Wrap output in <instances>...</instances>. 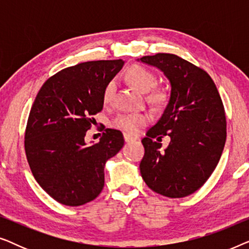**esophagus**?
Returning <instances> with one entry per match:
<instances>
[{"label": "esophagus", "mask_w": 249, "mask_h": 249, "mask_svg": "<svg viewBox=\"0 0 249 249\" xmlns=\"http://www.w3.org/2000/svg\"><path fill=\"white\" fill-rule=\"evenodd\" d=\"M124 141L127 142H135L136 139L137 138H135V137H132V136H130V135H128V134H124Z\"/></svg>", "instance_id": "1"}]
</instances>
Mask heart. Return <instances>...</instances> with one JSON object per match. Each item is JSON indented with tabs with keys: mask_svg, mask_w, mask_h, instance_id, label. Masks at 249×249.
I'll return each mask as SVG.
<instances>
[{
	"mask_svg": "<svg viewBox=\"0 0 249 249\" xmlns=\"http://www.w3.org/2000/svg\"><path fill=\"white\" fill-rule=\"evenodd\" d=\"M125 78L132 86H135L142 93H147V101L152 104H161L165 101V93L161 89H152L156 83L155 74L146 69L145 67L131 66L128 68L125 72ZM115 91L114 80H110L105 84L102 93V101L104 104H110L113 101ZM149 122V117L147 114H134V113H122L117 115L112 121V125L114 128L124 130L129 135H136Z\"/></svg>",
	"mask_w": 249,
	"mask_h": 249,
	"instance_id": "1",
	"label": "heart"
}]
</instances>
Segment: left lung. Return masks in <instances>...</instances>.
<instances>
[{
    "label": "left lung",
    "instance_id": "obj_1",
    "mask_svg": "<svg viewBox=\"0 0 249 249\" xmlns=\"http://www.w3.org/2000/svg\"><path fill=\"white\" fill-rule=\"evenodd\" d=\"M141 60L158 67L171 84L162 117L142 139V177L153 192L181 198L198 190L219 163L227 138L222 100L210 74L178 55L158 53ZM166 134L172 142L162 151L152 139Z\"/></svg>",
    "mask_w": 249,
    "mask_h": 249
}]
</instances>
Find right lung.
I'll use <instances>...</instances> for the list:
<instances>
[{
	"mask_svg": "<svg viewBox=\"0 0 249 249\" xmlns=\"http://www.w3.org/2000/svg\"><path fill=\"white\" fill-rule=\"evenodd\" d=\"M124 66L122 60L88 61L50 77L30 110L25 151L39 186L56 202L80 206L104 187V166L124 146L120 130L105 129L97 144L85 136L103 108L102 93Z\"/></svg>",
	"mask_w": 249,
	"mask_h": 249,
	"instance_id": "right-lung-1",
	"label": "right lung"
}]
</instances>
